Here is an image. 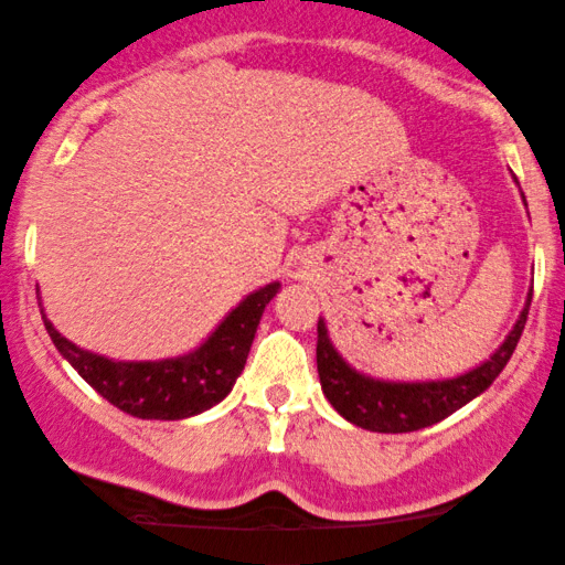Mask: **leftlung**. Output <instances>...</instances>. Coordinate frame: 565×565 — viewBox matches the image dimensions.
Returning a JSON list of instances; mask_svg holds the SVG:
<instances>
[{"label": "left lung", "instance_id": "8db88e82", "mask_svg": "<svg viewBox=\"0 0 565 565\" xmlns=\"http://www.w3.org/2000/svg\"><path fill=\"white\" fill-rule=\"evenodd\" d=\"M529 307L531 296L504 344L483 365L446 382H379V379L363 376L333 350L326 322L320 320L317 322V373H320L322 392L347 422L371 433H414V429L433 427L461 405L475 401L504 371L521 341Z\"/></svg>", "mask_w": 565, "mask_h": 565}]
</instances>
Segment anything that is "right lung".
<instances>
[{
  "mask_svg": "<svg viewBox=\"0 0 565 565\" xmlns=\"http://www.w3.org/2000/svg\"><path fill=\"white\" fill-rule=\"evenodd\" d=\"M277 288L280 282H269L250 294L194 352L157 363H119L85 352L63 339L44 312L42 320L58 352L100 397L138 419L175 422L202 414L230 395L248 360L264 307L275 299Z\"/></svg>",
  "mask_w": 565,
  "mask_h": 565,
  "instance_id": "1",
  "label": "right lung"
}]
</instances>
